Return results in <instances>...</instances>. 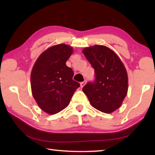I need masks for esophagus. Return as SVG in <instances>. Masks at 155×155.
Listing matches in <instances>:
<instances>
[{
    "mask_svg": "<svg viewBox=\"0 0 155 155\" xmlns=\"http://www.w3.org/2000/svg\"><path fill=\"white\" fill-rule=\"evenodd\" d=\"M86 82H87V81H83V82H81V87H83V86L86 84Z\"/></svg>",
    "mask_w": 155,
    "mask_h": 155,
    "instance_id": "esophagus-1",
    "label": "esophagus"
}]
</instances>
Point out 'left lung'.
<instances>
[{"label": "left lung", "instance_id": "1", "mask_svg": "<svg viewBox=\"0 0 155 155\" xmlns=\"http://www.w3.org/2000/svg\"><path fill=\"white\" fill-rule=\"evenodd\" d=\"M95 71V80L83 88L94 108L106 114L121 106L127 94L128 76L124 64L111 49L95 45L83 50Z\"/></svg>", "mask_w": 155, "mask_h": 155}]
</instances>
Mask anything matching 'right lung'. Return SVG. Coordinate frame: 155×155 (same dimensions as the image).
<instances>
[{
    "mask_svg": "<svg viewBox=\"0 0 155 155\" xmlns=\"http://www.w3.org/2000/svg\"><path fill=\"white\" fill-rule=\"evenodd\" d=\"M73 49L64 44L53 46L41 53L34 64L31 86L34 99L41 110L55 114L69 104L80 84L72 79L74 72L65 63Z\"/></svg>",
    "mask_w": 155,
    "mask_h": 155,
    "instance_id": "add662e5",
    "label": "right lung"
}]
</instances>
